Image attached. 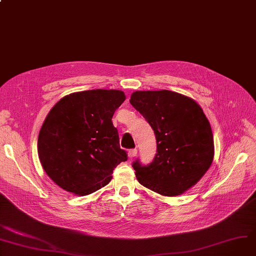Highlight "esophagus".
<instances>
[{"label": "esophagus", "mask_w": 256, "mask_h": 256, "mask_svg": "<svg viewBox=\"0 0 256 256\" xmlns=\"http://www.w3.org/2000/svg\"><path fill=\"white\" fill-rule=\"evenodd\" d=\"M136 154H137V150L136 148H132L128 152V156H129L130 159H133L134 156H136Z\"/></svg>", "instance_id": "esophagus-1"}]
</instances>
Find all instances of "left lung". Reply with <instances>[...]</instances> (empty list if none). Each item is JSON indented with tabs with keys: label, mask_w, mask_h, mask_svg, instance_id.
<instances>
[{
	"label": "left lung",
	"mask_w": 256,
	"mask_h": 256,
	"mask_svg": "<svg viewBox=\"0 0 256 256\" xmlns=\"http://www.w3.org/2000/svg\"><path fill=\"white\" fill-rule=\"evenodd\" d=\"M130 104L154 130L156 152L144 165L132 163L146 188L163 196H178L200 180L214 156L213 134L200 106L169 90L136 91Z\"/></svg>",
	"instance_id": "8db88e82"
}]
</instances>
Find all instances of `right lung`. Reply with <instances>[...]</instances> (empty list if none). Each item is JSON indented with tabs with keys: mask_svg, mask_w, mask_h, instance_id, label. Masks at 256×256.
I'll return each mask as SVG.
<instances>
[{
	"mask_svg": "<svg viewBox=\"0 0 256 256\" xmlns=\"http://www.w3.org/2000/svg\"><path fill=\"white\" fill-rule=\"evenodd\" d=\"M124 100L122 91L96 89L70 94L52 108L38 133V152L57 186L78 196L92 194L127 161L112 122Z\"/></svg>",
	"mask_w": 256,
	"mask_h": 256,
	"instance_id": "right-lung-1",
	"label": "right lung"
}]
</instances>
